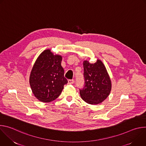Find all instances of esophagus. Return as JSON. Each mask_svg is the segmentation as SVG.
<instances>
[{
    "instance_id": "esophagus-1",
    "label": "esophagus",
    "mask_w": 146,
    "mask_h": 146,
    "mask_svg": "<svg viewBox=\"0 0 146 146\" xmlns=\"http://www.w3.org/2000/svg\"><path fill=\"white\" fill-rule=\"evenodd\" d=\"M74 82V80H68V84H73Z\"/></svg>"
}]
</instances>
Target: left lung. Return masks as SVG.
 Instances as JSON below:
<instances>
[{"instance_id": "obj_1", "label": "left lung", "mask_w": 146, "mask_h": 146, "mask_svg": "<svg viewBox=\"0 0 146 146\" xmlns=\"http://www.w3.org/2000/svg\"><path fill=\"white\" fill-rule=\"evenodd\" d=\"M84 86L80 90L82 100L91 105L102 103L111 91V84L105 66L100 60L94 64L83 62Z\"/></svg>"}]
</instances>
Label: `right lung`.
I'll use <instances>...</instances> for the list:
<instances>
[{"label": "right lung", "instance_id": "obj_1", "mask_svg": "<svg viewBox=\"0 0 146 146\" xmlns=\"http://www.w3.org/2000/svg\"><path fill=\"white\" fill-rule=\"evenodd\" d=\"M62 56L54 55L50 50L41 53L33 65L29 78L35 97L43 102L56 99L68 83L61 66Z\"/></svg>", "mask_w": 146, "mask_h": 146}]
</instances>
